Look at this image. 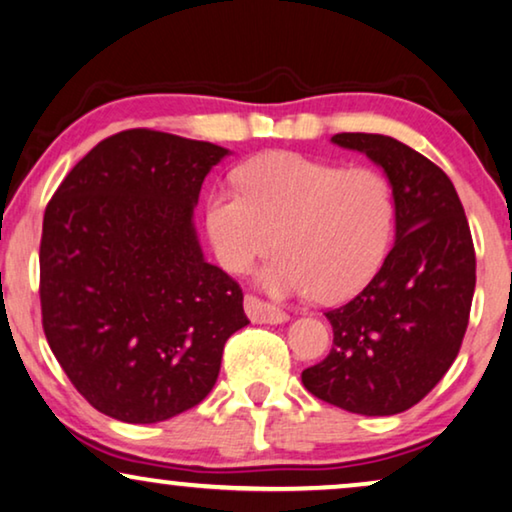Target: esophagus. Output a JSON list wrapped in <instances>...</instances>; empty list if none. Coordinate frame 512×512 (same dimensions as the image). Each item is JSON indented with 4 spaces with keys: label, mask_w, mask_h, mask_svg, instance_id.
I'll return each instance as SVG.
<instances>
[{
    "label": "esophagus",
    "mask_w": 512,
    "mask_h": 512,
    "mask_svg": "<svg viewBox=\"0 0 512 512\" xmlns=\"http://www.w3.org/2000/svg\"><path fill=\"white\" fill-rule=\"evenodd\" d=\"M244 311L254 323H284L288 321V314L284 309H279L277 305H270L256 295H247L244 298Z\"/></svg>",
    "instance_id": "34e87169"
}]
</instances>
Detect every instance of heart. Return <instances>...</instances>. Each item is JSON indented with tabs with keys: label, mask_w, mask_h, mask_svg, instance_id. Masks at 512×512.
Segmentation results:
<instances>
[{
	"label": "heart",
	"mask_w": 512,
	"mask_h": 512,
	"mask_svg": "<svg viewBox=\"0 0 512 512\" xmlns=\"http://www.w3.org/2000/svg\"><path fill=\"white\" fill-rule=\"evenodd\" d=\"M238 189H217L205 201L210 247L233 274L258 272L272 295H309L323 302L351 298L388 256L395 231V194L374 168H346L298 152H268L235 170Z\"/></svg>",
	"instance_id": "1"
}]
</instances>
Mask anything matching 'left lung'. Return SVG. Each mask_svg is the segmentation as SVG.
<instances>
[{
    "mask_svg": "<svg viewBox=\"0 0 512 512\" xmlns=\"http://www.w3.org/2000/svg\"><path fill=\"white\" fill-rule=\"evenodd\" d=\"M365 152L395 194L397 240L374 279L325 311L328 358L302 372L311 395L360 416L416 406L453 365L476 288V249L462 201L443 170L381 133H337Z\"/></svg>",
    "mask_w": 512,
    "mask_h": 512,
    "instance_id": "obj_1",
    "label": "left lung"
}]
</instances>
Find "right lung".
Returning <instances> with one entry per match:
<instances>
[{"instance_id":"1","label":"right lung","mask_w":512,"mask_h":512,"mask_svg":"<svg viewBox=\"0 0 512 512\" xmlns=\"http://www.w3.org/2000/svg\"><path fill=\"white\" fill-rule=\"evenodd\" d=\"M228 150L152 129L101 140L43 214V332L96 411L150 425L217 383L226 339L249 323L242 288L207 263L194 228L205 175Z\"/></svg>"}]
</instances>
